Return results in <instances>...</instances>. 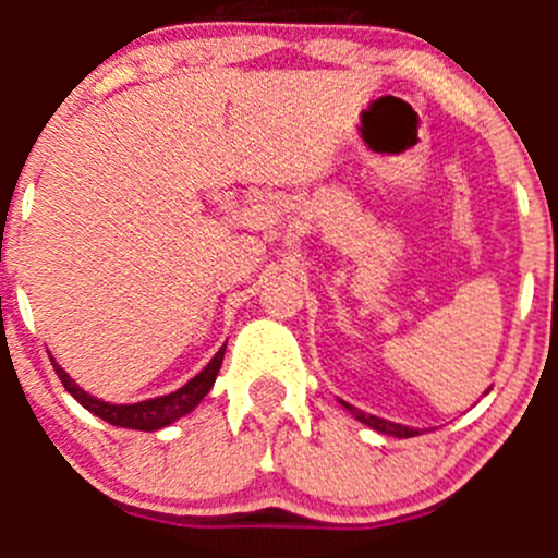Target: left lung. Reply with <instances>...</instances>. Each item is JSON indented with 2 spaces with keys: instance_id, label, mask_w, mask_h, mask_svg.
I'll return each instance as SVG.
<instances>
[{
  "instance_id": "left-lung-1",
  "label": "left lung",
  "mask_w": 558,
  "mask_h": 558,
  "mask_svg": "<svg viewBox=\"0 0 558 558\" xmlns=\"http://www.w3.org/2000/svg\"><path fill=\"white\" fill-rule=\"evenodd\" d=\"M342 408L351 410V415H356V421H362V424H367L369 429L380 432V435H391V437H415V435H421L418 429H410V426L393 424V421L378 418V415H369V413H364V410L353 408V404H348V402H342Z\"/></svg>"
}]
</instances>
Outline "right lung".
<instances>
[{
	"label": "right lung",
	"mask_w": 558,
	"mask_h": 558,
	"mask_svg": "<svg viewBox=\"0 0 558 558\" xmlns=\"http://www.w3.org/2000/svg\"><path fill=\"white\" fill-rule=\"evenodd\" d=\"M223 351H227V345L210 359V364H207L199 375H194V378H191L185 386H180L178 391L165 393V397L143 399V402H134V404H112V402H105V399L92 397V393L83 391V388L53 362V356H50V362H53L56 375H59V380L64 384L66 391H70L72 397L88 410V413L99 415V418L112 426H123V429L156 432L170 426L172 421L183 418L185 413H191V410L207 397V391H210L213 384H216V375L223 364Z\"/></svg>",
	"instance_id": "right-lung-1"
}]
</instances>
